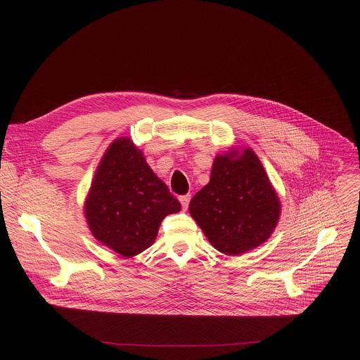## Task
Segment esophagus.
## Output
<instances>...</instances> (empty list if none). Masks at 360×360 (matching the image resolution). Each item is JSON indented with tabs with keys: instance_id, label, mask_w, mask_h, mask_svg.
<instances>
[{
	"instance_id": "obj_1",
	"label": "esophagus",
	"mask_w": 360,
	"mask_h": 360,
	"mask_svg": "<svg viewBox=\"0 0 360 360\" xmlns=\"http://www.w3.org/2000/svg\"><path fill=\"white\" fill-rule=\"evenodd\" d=\"M190 200H191V195H181L179 197V201H181V205H182L184 210L188 209V204H190Z\"/></svg>"
}]
</instances>
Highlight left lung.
Wrapping results in <instances>:
<instances>
[{"label":"left lung","mask_w":360,"mask_h":360,"mask_svg":"<svg viewBox=\"0 0 360 360\" xmlns=\"http://www.w3.org/2000/svg\"><path fill=\"white\" fill-rule=\"evenodd\" d=\"M188 210L217 251L235 257L273 235L281 204L255 151L232 147L214 158L209 184Z\"/></svg>","instance_id":"left-lung-1"}]
</instances>
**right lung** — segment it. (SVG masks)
<instances>
[{"instance_id":"obj_1","label":"right lung","mask_w":360,"mask_h":360,"mask_svg":"<svg viewBox=\"0 0 360 360\" xmlns=\"http://www.w3.org/2000/svg\"><path fill=\"white\" fill-rule=\"evenodd\" d=\"M83 210L94 239L131 258L155 243L162 220L181 204L143 151L129 137H118L98 165Z\"/></svg>"}]
</instances>
